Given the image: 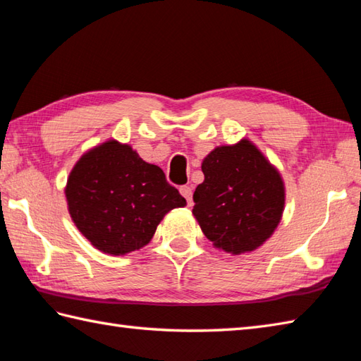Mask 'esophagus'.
I'll list each match as a JSON object with an SVG mask.
<instances>
[{"label":"esophagus","mask_w":361,"mask_h":361,"mask_svg":"<svg viewBox=\"0 0 361 361\" xmlns=\"http://www.w3.org/2000/svg\"><path fill=\"white\" fill-rule=\"evenodd\" d=\"M180 192H181L183 197L186 198L189 206L192 204V188H190V186H181V188H180Z\"/></svg>","instance_id":"esophagus-1"}]
</instances>
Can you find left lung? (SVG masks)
Here are the masks:
<instances>
[{
  "label": "left lung",
  "mask_w": 361,
  "mask_h": 361,
  "mask_svg": "<svg viewBox=\"0 0 361 361\" xmlns=\"http://www.w3.org/2000/svg\"><path fill=\"white\" fill-rule=\"evenodd\" d=\"M202 171L192 214L214 247L243 255L270 239L282 219L286 186L264 153L243 137L208 153Z\"/></svg>",
  "instance_id": "8db88e82"
}]
</instances>
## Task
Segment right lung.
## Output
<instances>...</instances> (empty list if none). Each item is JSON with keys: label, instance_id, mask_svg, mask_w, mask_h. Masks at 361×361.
<instances>
[{"label": "right lung", "instance_id": "add662e5", "mask_svg": "<svg viewBox=\"0 0 361 361\" xmlns=\"http://www.w3.org/2000/svg\"><path fill=\"white\" fill-rule=\"evenodd\" d=\"M65 195L79 231L113 256L145 247L166 214L186 206L158 166L116 140L83 153L68 176Z\"/></svg>", "mask_w": 361, "mask_h": 361}]
</instances>
